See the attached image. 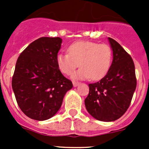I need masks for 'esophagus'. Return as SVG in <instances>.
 <instances>
[{"label":"esophagus","mask_w":149,"mask_h":149,"mask_svg":"<svg viewBox=\"0 0 149 149\" xmlns=\"http://www.w3.org/2000/svg\"><path fill=\"white\" fill-rule=\"evenodd\" d=\"M79 84H80V82H78V81H73V86H74V87L77 86H78V85H79Z\"/></svg>","instance_id":"34e87169"}]
</instances>
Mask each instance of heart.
I'll list each match as a JSON object with an SVG mask.
<instances>
[{
    "label": "heart",
    "instance_id": "obj_1",
    "mask_svg": "<svg viewBox=\"0 0 149 149\" xmlns=\"http://www.w3.org/2000/svg\"><path fill=\"white\" fill-rule=\"evenodd\" d=\"M68 53L60 52L56 62L63 73L70 75L81 66L73 74L74 79L99 80L107 73L112 62V49L108 45L93 42L81 41L69 46Z\"/></svg>",
    "mask_w": 149,
    "mask_h": 149
}]
</instances>
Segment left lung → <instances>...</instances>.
I'll list each match as a JSON object with an SVG mask.
<instances>
[{
    "label": "left lung",
    "mask_w": 149,
    "mask_h": 149,
    "mask_svg": "<svg viewBox=\"0 0 149 149\" xmlns=\"http://www.w3.org/2000/svg\"><path fill=\"white\" fill-rule=\"evenodd\" d=\"M108 39L113 51L112 65L101 80L88 84L89 92L85 99L88 113L104 122L115 121L125 113L137 84L131 56L118 42Z\"/></svg>",
    "instance_id": "8db88e82"
}]
</instances>
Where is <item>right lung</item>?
Returning <instances> with one entry per match:
<instances>
[{"label":"right lung","mask_w":149,"mask_h":149,"mask_svg":"<svg viewBox=\"0 0 149 149\" xmlns=\"http://www.w3.org/2000/svg\"><path fill=\"white\" fill-rule=\"evenodd\" d=\"M62 39L43 37L31 42L18 58L12 88L21 110L36 120L53 117L62 105L71 81L56 62Z\"/></svg>","instance_id":"right-lung-1"}]
</instances>
